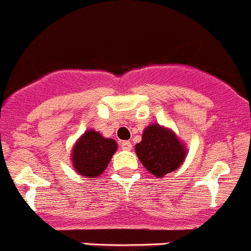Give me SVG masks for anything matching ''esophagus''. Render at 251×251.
Returning <instances> with one entry per match:
<instances>
[{
  "instance_id": "obj_1",
  "label": "esophagus",
  "mask_w": 251,
  "mask_h": 251,
  "mask_svg": "<svg viewBox=\"0 0 251 251\" xmlns=\"http://www.w3.org/2000/svg\"><path fill=\"white\" fill-rule=\"evenodd\" d=\"M121 147L123 150H126V151H130V150H132V143H130L129 141H122Z\"/></svg>"
}]
</instances>
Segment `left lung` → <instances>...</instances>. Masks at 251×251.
<instances>
[{
  "label": "left lung",
  "mask_w": 251,
  "mask_h": 251,
  "mask_svg": "<svg viewBox=\"0 0 251 251\" xmlns=\"http://www.w3.org/2000/svg\"><path fill=\"white\" fill-rule=\"evenodd\" d=\"M136 153L151 174L161 177L176 170L184 161L185 149L171 130L152 124L145 129Z\"/></svg>",
  "instance_id": "left-lung-1"
}]
</instances>
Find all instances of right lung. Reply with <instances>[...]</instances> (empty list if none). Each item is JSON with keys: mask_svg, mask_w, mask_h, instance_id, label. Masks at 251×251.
I'll list each match as a JSON object with an SVG mask.
<instances>
[{"mask_svg": "<svg viewBox=\"0 0 251 251\" xmlns=\"http://www.w3.org/2000/svg\"><path fill=\"white\" fill-rule=\"evenodd\" d=\"M117 151V142L104 138L95 130H87L77 141L72 152L75 170L80 175L94 179L106 169L111 156Z\"/></svg>", "mask_w": 251, "mask_h": 251, "instance_id": "1", "label": "right lung"}]
</instances>
